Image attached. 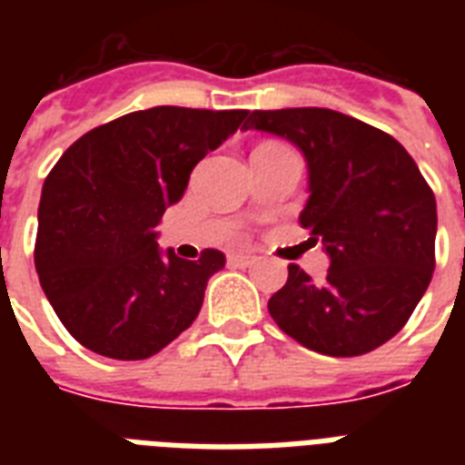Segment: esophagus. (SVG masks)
<instances>
[{
  "label": "esophagus",
  "mask_w": 465,
  "mask_h": 465,
  "mask_svg": "<svg viewBox=\"0 0 465 465\" xmlns=\"http://www.w3.org/2000/svg\"><path fill=\"white\" fill-rule=\"evenodd\" d=\"M255 261H258V258H255V255H251V253H232V255H229V262H232V265H236V268H251V265H255Z\"/></svg>",
  "instance_id": "34e87169"
}]
</instances>
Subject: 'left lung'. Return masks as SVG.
Returning a JSON list of instances; mask_svg holds the SVG:
<instances>
[{
  "instance_id": "left-lung-1",
  "label": "left lung",
  "mask_w": 465,
  "mask_h": 465,
  "mask_svg": "<svg viewBox=\"0 0 465 465\" xmlns=\"http://www.w3.org/2000/svg\"><path fill=\"white\" fill-rule=\"evenodd\" d=\"M243 130L277 134L304 154L299 224L331 258L323 282L290 265L270 316L313 352H371L403 328L434 272L437 203L418 163L391 134L331 108L253 111Z\"/></svg>"
}]
</instances>
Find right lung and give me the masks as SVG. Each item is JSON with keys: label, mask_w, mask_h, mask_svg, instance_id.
Returning a JSON list of instances; mask_svg holds the SVG:
<instances>
[{"label": "right lung", "mask_w": 465, "mask_h": 465, "mask_svg": "<svg viewBox=\"0 0 465 465\" xmlns=\"http://www.w3.org/2000/svg\"><path fill=\"white\" fill-rule=\"evenodd\" d=\"M246 115L178 105L127 113L54 163L40 195L35 270L62 325L91 352L147 360L197 318L224 253L183 261L161 251L154 229L197 161Z\"/></svg>", "instance_id": "obj_1"}]
</instances>
